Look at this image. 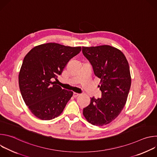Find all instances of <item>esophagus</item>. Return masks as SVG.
<instances>
[{
  "mask_svg": "<svg viewBox=\"0 0 157 157\" xmlns=\"http://www.w3.org/2000/svg\"><path fill=\"white\" fill-rule=\"evenodd\" d=\"M79 95V94L76 93H73V97L74 98H76L77 96H78Z\"/></svg>",
  "mask_w": 157,
  "mask_h": 157,
  "instance_id": "obj_1",
  "label": "esophagus"
}]
</instances>
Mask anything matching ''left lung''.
I'll return each instance as SVG.
<instances>
[{
  "label": "left lung",
  "mask_w": 157,
  "mask_h": 157,
  "mask_svg": "<svg viewBox=\"0 0 157 157\" xmlns=\"http://www.w3.org/2000/svg\"><path fill=\"white\" fill-rule=\"evenodd\" d=\"M94 75L101 79V98H91L83 115L91 124L102 126L114 121L121 113L131 86L128 61L123 53L109 45L82 47Z\"/></svg>",
  "instance_id": "obj_1"
}]
</instances>
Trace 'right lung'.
<instances>
[{"label":"right lung","instance_id":"right-lung-1","mask_svg":"<svg viewBox=\"0 0 157 157\" xmlns=\"http://www.w3.org/2000/svg\"><path fill=\"white\" fill-rule=\"evenodd\" d=\"M81 47L55 43L40 44L25 56L18 75L20 91L25 104L37 118L52 120L59 116L73 96L52 82Z\"/></svg>","mask_w":157,"mask_h":157}]
</instances>
